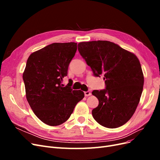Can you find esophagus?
<instances>
[{"label":"esophagus","mask_w":160,"mask_h":160,"mask_svg":"<svg viewBox=\"0 0 160 160\" xmlns=\"http://www.w3.org/2000/svg\"><path fill=\"white\" fill-rule=\"evenodd\" d=\"M84 94H85V97H88V96H90L91 95V93L90 91H85Z\"/></svg>","instance_id":"34e87169"}]
</instances>
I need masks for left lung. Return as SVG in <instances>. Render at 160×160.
<instances>
[{
    "instance_id": "8db88e82",
    "label": "left lung",
    "mask_w": 160,
    "mask_h": 160,
    "mask_svg": "<svg viewBox=\"0 0 160 160\" xmlns=\"http://www.w3.org/2000/svg\"><path fill=\"white\" fill-rule=\"evenodd\" d=\"M78 50L95 76H104L106 89L92 94L99 105L92 110L97 122L108 128L126 123L132 117L142 93L144 77L133 52L108 41L81 42Z\"/></svg>"
}]
</instances>
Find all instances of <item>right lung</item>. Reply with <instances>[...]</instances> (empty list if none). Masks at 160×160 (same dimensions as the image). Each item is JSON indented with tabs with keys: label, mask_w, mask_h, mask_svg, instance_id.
Instances as JSON below:
<instances>
[{
	"label": "right lung",
	"mask_w": 160,
	"mask_h": 160,
	"mask_svg": "<svg viewBox=\"0 0 160 160\" xmlns=\"http://www.w3.org/2000/svg\"><path fill=\"white\" fill-rule=\"evenodd\" d=\"M76 42H55L28 57L22 78L26 98L44 123L57 126L69 118L84 93L62 84L77 51Z\"/></svg>",
	"instance_id": "add662e5"
}]
</instances>
